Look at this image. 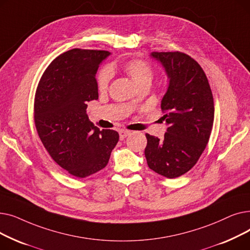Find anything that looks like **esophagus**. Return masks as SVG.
Listing matches in <instances>:
<instances>
[{
    "label": "esophagus",
    "mask_w": 250,
    "mask_h": 250,
    "mask_svg": "<svg viewBox=\"0 0 250 250\" xmlns=\"http://www.w3.org/2000/svg\"><path fill=\"white\" fill-rule=\"evenodd\" d=\"M118 134H120V139H121V140H124V139L126 138L128 135H130V130H127V129H121L120 132H118Z\"/></svg>",
    "instance_id": "1"
}]
</instances>
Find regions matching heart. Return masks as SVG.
<instances>
[{"instance_id": "b5f03b06", "label": "heart", "mask_w": 250, "mask_h": 250, "mask_svg": "<svg viewBox=\"0 0 250 250\" xmlns=\"http://www.w3.org/2000/svg\"><path fill=\"white\" fill-rule=\"evenodd\" d=\"M124 70L133 79L134 82L140 86L143 83H151L154 71L151 64L144 60L132 59L124 63ZM111 79V70L108 67L102 68L97 74V86L101 91L108 88Z\"/></svg>"}]
</instances>
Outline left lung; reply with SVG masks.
<instances>
[{
    "instance_id": "8db88e82",
    "label": "left lung",
    "mask_w": 250,
    "mask_h": 250,
    "mask_svg": "<svg viewBox=\"0 0 250 250\" xmlns=\"http://www.w3.org/2000/svg\"><path fill=\"white\" fill-rule=\"evenodd\" d=\"M167 73L169 86L162 101L168 127L164 139L146 134L145 156L150 169L176 178L196 164L214 124V98L200 63L181 51H154Z\"/></svg>"
}]
</instances>
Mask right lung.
Masks as SVG:
<instances>
[{
  "instance_id": "obj_1",
  "label": "right lung",
  "mask_w": 250,
  "mask_h": 250,
  "mask_svg": "<svg viewBox=\"0 0 250 250\" xmlns=\"http://www.w3.org/2000/svg\"><path fill=\"white\" fill-rule=\"evenodd\" d=\"M106 50L73 48L52 61L39 80L34 98V124L54 161L73 176L84 178L107 165L120 139L100 130L86 113L98 99L96 73Z\"/></svg>"
}]
</instances>
